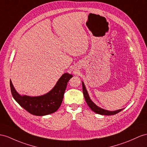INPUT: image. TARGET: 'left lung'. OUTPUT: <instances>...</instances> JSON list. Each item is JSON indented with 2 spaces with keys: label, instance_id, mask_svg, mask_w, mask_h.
<instances>
[{
  "label": "left lung",
  "instance_id": "obj_1",
  "mask_svg": "<svg viewBox=\"0 0 147 147\" xmlns=\"http://www.w3.org/2000/svg\"><path fill=\"white\" fill-rule=\"evenodd\" d=\"M82 91H83V94H84L86 102H87L89 107L91 108V109L92 111L96 112V114L104 115H115L116 114H117V113L123 110V109H122L117 110L114 111H110L105 110L104 109H102L99 107V106H97V105L94 103L91 100V99H90L89 94L87 91V90H86V88L85 87V85L84 84L83 81H82Z\"/></svg>",
  "mask_w": 147,
  "mask_h": 147
}]
</instances>
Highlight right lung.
<instances>
[{"mask_svg": "<svg viewBox=\"0 0 147 147\" xmlns=\"http://www.w3.org/2000/svg\"><path fill=\"white\" fill-rule=\"evenodd\" d=\"M72 77L73 75L69 73L63 74L50 91L45 94L34 97L20 95L10 80L11 92L16 102L31 114L47 115L56 112L61 106L67 82Z\"/></svg>", "mask_w": 147, "mask_h": 147, "instance_id": "add662e5", "label": "right lung"}]
</instances>
